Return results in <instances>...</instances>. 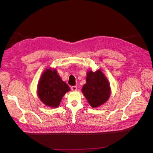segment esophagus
Wrapping results in <instances>:
<instances>
[{
    "mask_svg": "<svg viewBox=\"0 0 153 153\" xmlns=\"http://www.w3.org/2000/svg\"><path fill=\"white\" fill-rule=\"evenodd\" d=\"M71 89L73 91H76L77 90V87L76 86H72L71 87Z\"/></svg>",
    "mask_w": 153,
    "mask_h": 153,
    "instance_id": "esophagus-1",
    "label": "esophagus"
}]
</instances>
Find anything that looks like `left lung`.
Returning a JSON list of instances; mask_svg holds the SVG:
<instances>
[{"label":"left lung","instance_id":"1","mask_svg":"<svg viewBox=\"0 0 153 153\" xmlns=\"http://www.w3.org/2000/svg\"><path fill=\"white\" fill-rule=\"evenodd\" d=\"M82 92L91 107L98 108L110 98V82L101 69L95 71L89 70L87 72L86 83L83 85Z\"/></svg>","mask_w":153,"mask_h":153}]
</instances>
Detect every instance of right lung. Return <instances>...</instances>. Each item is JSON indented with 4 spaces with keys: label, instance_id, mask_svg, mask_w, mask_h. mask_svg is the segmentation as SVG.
<instances>
[{
    "label": "right lung",
    "instance_id": "obj_1",
    "mask_svg": "<svg viewBox=\"0 0 153 153\" xmlns=\"http://www.w3.org/2000/svg\"><path fill=\"white\" fill-rule=\"evenodd\" d=\"M70 88L57 73L55 68H48L43 72L38 84L37 94L45 105L57 108Z\"/></svg>",
    "mask_w": 153,
    "mask_h": 153
}]
</instances>
